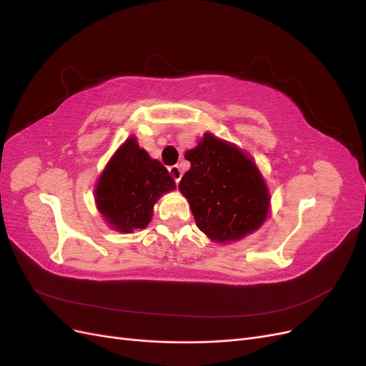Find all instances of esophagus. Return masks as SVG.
Instances as JSON below:
<instances>
[{
  "label": "esophagus",
  "instance_id": "34e87169",
  "mask_svg": "<svg viewBox=\"0 0 366 366\" xmlns=\"http://www.w3.org/2000/svg\"><path fill=\"white\" fill-rule=\"evenodd\" d=\"M169 174L172 175V179L175 180V183H179V182H180V179H182V175H183L179 164H172V166H169Z\"/></svg>",
  "mask_w": 366,
  "mask_h": 366
}]
</instances>
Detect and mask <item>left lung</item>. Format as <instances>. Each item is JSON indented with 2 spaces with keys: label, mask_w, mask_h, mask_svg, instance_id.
Returning <instances> with one entry per match:
<instances>
[{
  "label": "left lung",
  "mask_w": 366,
  "mask_h": 366,
  "mask_svg": "<svg viewBox=\"0 0 366 366\" xmlns=\"http://www.w3.org/2000/svg\"><path fill=\"white\" fill-rule=\"evenodd\" d=\"M179 184L195 223L217 242H230L259 229L267 218L270 195L257 164L238 147L206 132L194 149Z\"/></svg>",
  "instance_id": "left-lung-1"
}]
</instances>
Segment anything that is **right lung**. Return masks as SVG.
Instances as JSON below:
<instances>
[{"mask_svg": "<svg viewBox=\"0 0 366 366\" xmlns=\"http://www.w3.org/2000/svg\"><path fill=\"white\" fill-rule=\"evenodd\" d=\"M172 189L175 183L168 169L129 137L105 166L94 195L107 223L129 234L148 226L154 204Z\"/></svg>", "mask_w": 366, "mask_h": 366, "instance_id": "add662e5", "label": "right lung"}]
</instances>
